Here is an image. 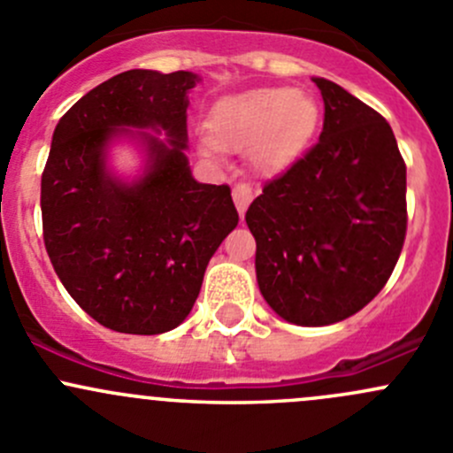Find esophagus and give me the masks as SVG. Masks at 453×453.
Returning <instances> with one entry per match:
<instances>
[{
    "mask_svg": "<svg viewBox=\"0 0 453 453\" xmlns=\"http://www.w3.org/2000/svg\"><path fill=\"white\" fill-rule=\"evenodd\" d=\"M232 197H234L236 210H239V214L243 217L245 210H248V205L252 203V199H254L252 186H250V184H236L234 190H232Z\"/></svg>",
    "mask_w": 453,
    "mask_h": 453,
    "instance_id": "34e87169",
    "label": "esophagus"
}]
</instances>
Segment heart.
<instances>
[{
  "mask_svg": "<svg viewBox=\"0 0 453 453\" xmlns=\"http://www.w3.org/2000/svg\"><path fill=\"white\" fill-rule=\"evenodd\" d=\"M319 122L318 100L289 87H265L221 98L210 113V134L199 153L219 162L223 149L250 146V162L263 175L285 171L313 138Z\"/></svg>",
  "mask_w": 453,
  "mask_h": 453,
  "instance_id": "1",
  "label": "heart"
}]
</instances>
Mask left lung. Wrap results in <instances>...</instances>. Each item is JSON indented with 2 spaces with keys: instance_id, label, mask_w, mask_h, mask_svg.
<instances>
[{
  "instance_id": "obj_1",
  "label": "left lung",
  "mask_w": 453,
  "mask_h": 453,
  "mask_svg": "<svg viewBox=\"0 0 453 453\" xmlns=\"http://www.w3.org/2000/svg\"><path fill=\"white\" fill-rule=\"evenodd\" d=\"M319 142L245 212L265 303L298 326L350 318L383 289L403 248L405 164L390 125L318 79Z\"/></svg>"
}]
</instances>
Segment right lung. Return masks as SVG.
Here are the masks:
<instances>
[{
  "instance_id": "right-lung-1",
  "label": "right lung",
  "mask_w": 453,
  "mask_h": 453,
  "mask_svg": "<svg viewBox=\"0 0 453 453\" xmlns=\"http://www.w3.org/2000/svg\"><path fill=\"white\" fill-rule=\"evenodd\" d=\"M199 81L193 72H122L54 129L41 177L45 250L67 294L111 331L180 326L239 223L230 188L199 184L186 157L188 91ZM116 143L141 153L135 176L112 168Z\"/></svg>"
}]
</instances>
